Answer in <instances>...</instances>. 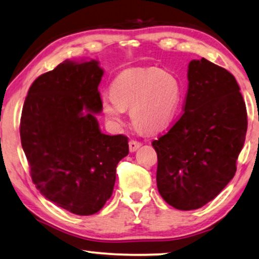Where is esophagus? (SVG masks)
<instances>
[{"instance_id": "34e87169", "label": "esophagus", "mask_w": 259, "mask_h": 259, "mask_svg": "<svg viewBox=\"0 0 259 259\" xmlns=\"http://www.w3.org/2000/svg\"><path fill=\"white\" fill-rule=\"evenodd\" d=\"M141 146H142V143L139 142V141H135V140L129 141V149H130V151H132V153L136 151Z\"/></svg>"}]
</instances>
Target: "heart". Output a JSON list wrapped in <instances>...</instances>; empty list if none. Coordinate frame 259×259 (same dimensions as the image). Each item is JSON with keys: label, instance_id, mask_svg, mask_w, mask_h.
Returning <instances> with one entry per match:
<instances>
[{"label": "heart", "instance_id": "heart-1", "mask_svg": "<svg viewBox=\"0 0 259 259\" xmlns=\"http://www.w3.org/2000/svg\"><path fill=\"white\" fill-rule=\"evenodd\" d=\"M110 91L102 97L106 119L119 125L125 109L130 108L133 123L146 132H158L169 125L182 96L179 78L160 67L124 70L113 79Z\"/></svg>", "mask_w": 259, "mask_h": 259}]
</instances>
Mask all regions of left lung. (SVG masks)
<instances>
[{"label":"left lung","mask_w":259,"mask_h":259,"mask_svg":"<svg viewBox=\"0 0 259 259\" xmlns=\"http://www.w3.org/2000/svg\"><path fill=\"white\" fill-rule=\"evenodd\" d=\"M184 113L153 141L157 189L181 211L202 207L232 180L247 130V113L236 78L206 60L188 65Z\"/></svg>","instance_id":"obj_1"}]
</instances>
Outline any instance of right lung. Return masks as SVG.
<instances>
[{"label":"right lung","mask_w":259,"mask_h":259,"mask_svg":"<svg viewBox=\"0 0 259 259\" xmlns=\"http://www.w3.org/2000/svg\"><path fill=\"white\" fill-rule=\"evenodd\" d=\"M98 61L66 60L37 77L23 104L20 136L30 177L45 198L78 215L97 213L112 195L127 137L102 134Z\"/></svg>","instance_id":"1"}]
</instances>
